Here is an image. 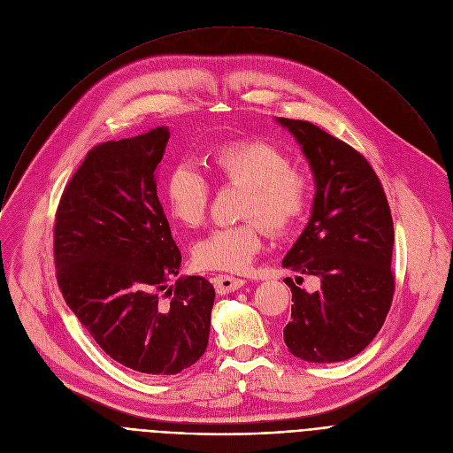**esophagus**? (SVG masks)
<instances>
[{"instance_id": "esophagus-1", "label": "esophagus", "mask_w": 453, "mask_h": 453, "mask_svg": "<svg viewBox=\"0 0 453 453\" xmlns=\"http://www.w3.org/2000/svg\"><path fill=\"white\" fill-rule=\"evenodd\" d=\"M213 285H215V288H217V292H219L220 296H226V294H231V292L242 288V287L245 285V280L234 278V276L219 274V276H215Z\"/></svg>"}]
</instances>
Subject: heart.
<instances>
[{
  "mask_svg": "<svg viewBox=\"0 0 453 453\" xmlns=\"http://www.w3.org/2000/svg\"><path fill=\"white\" fill-rule=\"evenodd\" d=\"M210 165L219 182L245 186L242 217L260 218L274 233L288 231L306 210V179L290 168V159L278 147L267 142L222 143L210 154ZM210 197L211 186L196 166L179 163L170 170L165 201L180 226L199 227L206 220ZM259 221L249 219L213 229L193 245V262L211 271H247L264 245L265 231Z\"/></svg>",
  "mask_w": 453,
  "mask_h": 453,
  "instance_id": "obj_1",
  "label": "heart"
}]
</instances>
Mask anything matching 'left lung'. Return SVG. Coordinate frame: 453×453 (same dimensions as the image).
<instances>
[{"label": "left lung", "instance_id": "left-lung-1", "mask_svg": "<svg viewBox=\"0 0 453 453\" xmlns=\"http://www.w3.org/2000/svg\"><path fill=\"white\" fill-rule=\"evenodd\" d=\"M276 121L301 147L315 182L310 220L281 265L320 280L315 292L287 281L294 304L283 341L301 360L342 362L371 344L393 303L391 210L355 149L313 123Z\"/></svg>", "mask_w": 453, "mask_h": 453}]
</instances>
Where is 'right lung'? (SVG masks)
<instances>
[{
	"label": "right lung",
	"mask_w": 453,
	"mask_h": 453,
	"mask_svg": "<svg viewBox=\"0 0 453 453\" xmlns=\"http://www.w3.org/2000/svg\"><path fill=\"white\" fill-rule=\"evenodd\" d=\"M168 138V127H156L95 147L64 189L53 231L64 301L112 360L150 376L177 374L204 355L215 301L208 280L179 276L180 252L157 199Z\"/></svg>",
	"instance_id": "obj_1"
}]
</instances>
